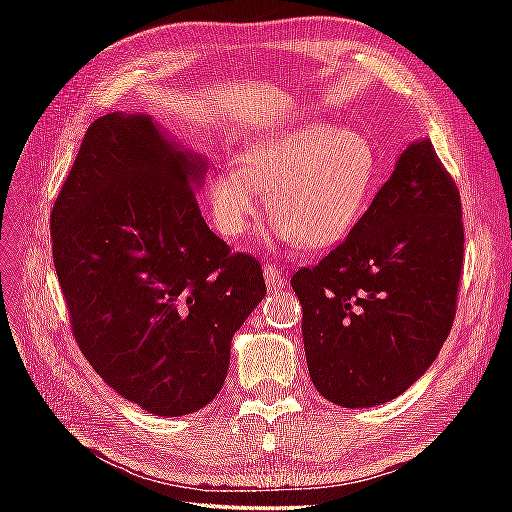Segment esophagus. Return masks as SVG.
Listing matches in <instances>:
<instances>
[{"label": "esophagus", "instance_id": "34e87169", "mask_svg": "<svg viewBox=\"0 0 512 512\" xmlns=\"http://www.w3.org/2000/svg\"><path fill=\"white\" fill-rule=\"evenodd\" d=\"M264 277L270 292H279L281 288H286V275H281V270L275 264L264 266Z\"/></svg>", "mask_w": 512, "mask_h": 512}]
</instances>
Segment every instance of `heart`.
<instances>
[{
    "mask_svg": "<svg viewBox=\"0 0 512 512\" xmlns=\"http://www.w3.org/2000/svg\"><path fill=\"white\" fill-rule=\"evenodd\" d=\"M374 176V147L361 132L308 123L259 140L239 154L237 167L217 171L211 217L222 237L242 239L270 193L277 237L308 250L332 248L361 220Z\"/></svg>",
    "mask_w": 512,
    "mask_h": 512,
    "instance_id": "1",
    "label": "heart"
}]
</instances>
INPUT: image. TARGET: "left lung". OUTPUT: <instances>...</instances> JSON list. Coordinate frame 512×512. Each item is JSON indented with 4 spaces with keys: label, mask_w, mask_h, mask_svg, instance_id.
Segmentation results:
<instances>
[{
    "label": "left lung",
    "mask_w": 512,
    "mask_h": 512,
    "mask_svg": "<svg viewBox=\"0 0 512 512\" xmlns=\"http://www.w3.org/2000/svg\"><path fill=\"white\" fill-rule=\"evenodd\" d=\"M462 262L460 191L431 140H413L352 233L290 279L319 394L374 407L416 383L451 332Z\"/></svg>",
    "instance_id": "left-lung-1"
}]
</instances>
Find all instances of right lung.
I'll list each match as a JSON object with an SVG mask.
<instances>
[{"mask_svg":"<svg viewBox=\"0 0 512 512\" xmlns=\"http://www.w3.org/2000/svg\"><path fill=\"white\" fill-rule=\"evenodd\" d=\"M204 160L145 114L88 127L52 206V257L83 356L116 394L187 416L222 389L233 334L266 295L262 266L200 213Z\"/></svg>","mask_w":512,"mask_h":512,"instance_id":"add662e5","label":"right lung"}]
</instances>
